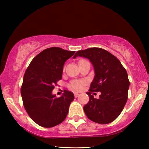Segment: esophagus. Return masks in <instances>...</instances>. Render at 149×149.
<instances>
[{"label": "esophagus", "mask_w": 149, "mask_h": 149, "mask_svg": "<svg viewBox=\"0 0 149 149\" xmlns=\"http://www.w3.org/2000/svg\"><path fill=\"white\" fill-rule=\"evenodd\" d=\"M79 94L76 93H74V96H75V98H77V97H79Z\"/></svg>", "instance_id": "esophagus-1"}]
</instances>
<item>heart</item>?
<instances>
[{"mask_svg":"<svg viewBox=\"0 0 149 149\" xmlns=\"http://www.w3.org/2000/svg\"><path fill=\"white\" fill-rule=\"evenodd\" d=\"M87 81L86 80H75L73 81L72 83L70 84V87L73 90L75 91H79L83 89V86L85 84H86Z\"/></svg>","mask_w":149,"mask_h":149,"instance_id":"1","label":"heart"}]
</instances>
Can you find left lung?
<instances>
[{"instance_id":"obj_1","label":"left lung","mask_w":149,"mask_h":149,"mask_svg":"<svg viewBox=\"0 0 149 149\" xmlns=\"http://www.w3.org/2000/svg\"><path fill=\"white\" fill-rule=\"evenodd\" d=\"M90 59L94 67L95 77L87 95L89 102L84 111L91 121L107 124L114 121L122 113L127 100L129 83L127 73L119 60L107 50L93 48L79 50L73 57ZM100 91L99 100L91 94Z\"/></svg>"}]
</instances>
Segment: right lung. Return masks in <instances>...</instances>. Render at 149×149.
<instances>
[{
  "label": "right lung",
  "instance_id": "obj_1",
  "mask_svg": "<svg viewBox=\"0 0 149 149\" xmlns=\"http://www.w3.org/2000/svg\"><path fill=\"white\" fill-rule=\"evenodd\" d=\"M75 52L56 47L46 49L34 57L25 72L21 86L24 106L30 118L42 127H54L67 116L74 94L65 90L57 98L52 91L61 79L65 61Z\"/></svg>",
  "mask_w": 149,
  "mask_h": 149
}]
</instances>
